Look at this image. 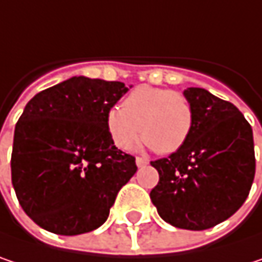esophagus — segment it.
<instances>
[{"label":"esophagus","instance_id":"obj_1","mask_svg":"<svg viewBox=\"0 0 262 262\" xmlns=\"http://www.w3.org/2000/svg\"><path fill=\"white\" fill-rule=\"evenodd\" d=\"M136 164H137V167H144V165H147L149 164V161L146 158H136Z\"/></svg>","mask_w":262,"mask_h":262}]
</instances>
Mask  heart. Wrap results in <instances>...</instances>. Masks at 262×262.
Instances as JSON below:
<instances>
[{
    "mask_svg": "<svg viewBox=\"0 0 262 262\" xmlns=\"http://www.w3.org/2000/svg\"><path fill=\"white\" fill-rule=\"evenodd\" d=\"M192 125V105L183 94L147 84L131 91L122 107H112L105 115L107 133L122 150L141 134L158 154H173L189 139Z\"/></svg>",
    "mask_w": 262,
    "mask_h": 262,
    "instance_id": "b5f03b06",
    "label": "heart"
}]
</instances>
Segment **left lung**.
<instances>
[{
	"instance_id": "1",
	"label": "left lung",
	"mask_w": 262,
	"mask_h": 262,
	"mask_svg": "<svg viewBox=\"0 0 262 262\" xmlns=\"http://www.w3.org/2000/svg\"><path fill=\"white\" fill-rule=\"evenodd\" d=\"M183 95L192 105V131L168 158L150 162L159 173L150 200L170 225L201 231L233 216L249 195L253 134L234 104L203 88H188Z\"/></svg>"
}]
</instances>
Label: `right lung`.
Segmentation results:
<instances>
[{"label":"right lung","mask_w":262,"mask_h":262,"mask_svg":"<svg viewBox=\"0 0 262 262\" xmlns=\"http://www.w3.org/2000/svg\"><path fill=\"white\" fill-rule=\"evenodd\" d=\"M129 88L74 76L25 105L14 128L11 183L41 228L77 235L107 221L119 189L137 171L136 158L119 150L105 128L107 112Z\"/></svg>","instance_id":"add662e5"}]
</instances>
